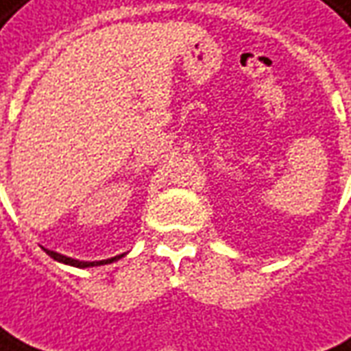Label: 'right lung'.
<instances>
[{
	"mask_svg": "<svg viewBox=\"0 0 351 351\" xmlns=\"http://www.w3.org/2000/svg\"><path fill=\"white\" fill-rule=\"evenodd\" d=\"M45 254H47L49 257H53V259H56V261H59V263L78 267V269H86V267H97V265H106V263H113V261H117V259H121V257L125 256V254H121V256L111 257V259H104V261H78V259L61 256V254H57V252H51V250H45Z\"/></svg>",
	"mask_w": 351,
	"mask_h": 351,
	"instance_id": "right-lung-1",
	"label": "right lung"
}]
</instances>
